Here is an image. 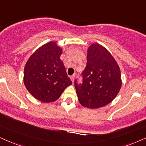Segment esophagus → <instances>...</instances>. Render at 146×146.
Returning a JSON list of instances; mask_svg holds the SVG:
<instances>
[{
  "instance_id": "esophagus-1",
  "label": "esophagus",
  "mask_w": 146,
  "mask_h": 146,
  "mask_svg": "<svg viewBox=\"0 0 146 146\" xmlns=\"http://www.w3.org/2000/svg\"><path fill=\"white\" fill-rule=\"evenodd\" d=\"M70 78H71V81L72 82H74V79H75V75H71V77H70Z\"/></svg>"
}]
</instances>
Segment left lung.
<instances>
[{"mask_svg":"<svg viewBox=\"0 0 146 146\" xmlns=\"http://www.w3.org/2000/svg\"><path fill=\"white\" fill-rule=\"evenodd\" d=\"M82 84L75 80L79 102L87 108H100L111 102L121 88L120 68L102 46L93 44L88 49L86 67L82 73Z\"/></svg>","mask_w":146,"mask_h":146,"instance_id":"1","label":"left lung"}]
</instances>
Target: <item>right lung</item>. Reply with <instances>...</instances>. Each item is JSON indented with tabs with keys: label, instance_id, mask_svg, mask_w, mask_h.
Listing matches in <instances>:
<instances>
[{
	"label": "right lung",
	"instance_id": "obj_1",
	"mask_svg": "<svg viewBox=\"0 0 146 146\" xmlns=\"http://www.w3.org/2000/svg\"><path fill=\"white\" fill-rule=\"evenodd\" d=\"M62 49L54 42L44 44L35 51L26 62L23 82L35 98L52 102L72 84L60 56Z\"/></svg>",
	"mask_w": 146,
	"mask_h": 146
}]
</instances>
